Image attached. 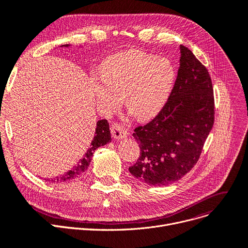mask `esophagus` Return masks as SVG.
<instances>
[{
  "instance_id": "34e87169",
  "label": "esophagus",
  "mask_w": 248,
  "mask_h": 248,
  "mask_svg": "<svg viewBox=\"0 0 248 248\" xmlns=\"http://www.w3.org/2000/svg\"><path fill=\"white\" fill-rule=\"evenodd\" d=\"M110 132H111V136L114 140H123L127 137V133L125 129L124 128V126H122L119 124H111Z\"/></svg>"
}]
</instances>
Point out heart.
I'll return each instance as SVG.
<instances>
[{
    "label": "heart",
    "instance_id": "heart-1",
    "mask_svg": "<svg viewBox=\"0 0 248 248\" xmlns=\"http://www.w3.org/2000/svg\"><path fill=\"white\" fill-rule=\"evenodd\" d=\"M100 74L91 77L99 109L109 114L124 97L126 109L139 120H149L160 111L175 80L170 61L141 51L109 57L102 64Z\"/></svg>",
    "mask_w": 248,
    "mask_h": 248
}]
</instances>
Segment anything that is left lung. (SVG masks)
I'll return each instance as SVG.
<instances>
[{
    "instance_id": "obj_1",
    "label": "left lung",
    "mask_w": 248,
    "mask_h": 248,
    "mask_svg": "<svg viewBox=\"0 0 248 248\" xmlns=\"http://www.w3.org/2000/svg\"><path fill=\"white\" fill-rule=\"evenodd\" d=\"M180 67L172 93L153 121L135 129L140 155L128 168L151 186H167L196 165L214 124L209 72L192 51L180 45Z\"/></svg>"
}]
</instances>
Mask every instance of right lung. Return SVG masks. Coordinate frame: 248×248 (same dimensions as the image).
<instances>
[{
	"instance_id": "add662e5",
	"label": "right lung",
	"mask_w": 248,
	"mask_h": 248,
	"mask_svg": "<svg viewBox=\"0 0 248 248\" xmlns=\"http://www.w3.org/2000/svg\"><path fill=\"white\" fill-rule=\"evenodd\" d=\"M70 46H71L70 44H64V45H61L60 47H70ZM94 132H95V135L93 140H91V145L87 149L82 159L78 161V163L74 167H72L68 172L64 173L63 175L53 177V178H45L44 180L47 182H51V183H63V182L71 181L81 176L87 170L91 160H93L94 151L99 147L108 144V142H110L111 140L109 125L107 120L98 121L96 123V127Z\"/></svg>"
}]
</instances>
